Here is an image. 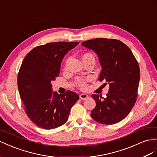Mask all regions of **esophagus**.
I'll return each mask as SVG.
<instances>
[{
	"mask_svg": "<svg viewBox=\"0 0 157 157\" xmlns=\"http://www.w3.org/2000/svg\"><path fill=\"white\" fill-rule=\"evenodd\" d=\"M79 98H80V99H82V100H85V99H86L89 98V95H87V94H82L79 95Z\"/></svg>",
	"mask_w": 157,
	"mask_h": 157,
	"instance_id": "obj_1",
	"label": "esophagus"
}]
</instances>
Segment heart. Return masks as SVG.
<instances>
[{
	"mask_svg": "<svg viewBox=\"0 0 157 157\" xmlns=\"http://www.w3.org/2000/svg\"><path fill=\"white\" fill-rule=\"evenodd\" d=\"M82 60L83 62L86 61V60H89V59H91L95 61V58L94 56L92 54L91 52H86V53L83 54L82 55ZM87 80L86 78H80L78 77L75 79V83L77 84V86H78L79 88H80L81 90H86L87 86Z\"/></svg>",
	"mask_w": 157,
	"mask_h": 157,
	"instance_id": "heart-1",
	"label": "heart"
}]
</instances>
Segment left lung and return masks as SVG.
<instances>
[{"label": "left lung", "instance_id": "obj_1", "mask_svg": "<svg viewBox=\"0 0 157 157\" xmlns=\"http://www.w3.org/2000/svg\"><path fill=\"white\" fill-rule=\"evenodd\" d=\"M82 45L98 54L102 67L99 80H105L109 85L106 98L91 95L96 106L91 117L102 124L117 123L127 117L136 101L140 79L138 62L130 48L118 40L95 38Z\"/></svg>", "mask_w": 157, "mask_h": 157}]
</instances>
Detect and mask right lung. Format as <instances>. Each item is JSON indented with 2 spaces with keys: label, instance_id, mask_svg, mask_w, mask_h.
I'll use <instances>...</instances> for the list:
<instances>
[{
  "label": "right lung",
  "instance_id": "add662e5",
  "mask_svg": "<svg viewBox=\"0 0 157 157\" xmlns=\"http://www.w3.org/2000/svg\"><path fill=\"white\" fill-rule=\"evenodd\" d=\"M78 42L48 43L33 48L24 59L18 75L20 96L34 124L44 129L62 126L69 117L79 95L71 91L59 95L51 82L58 77L65 55Z\"/></svg>",
  "mask_w": 157,
  "mask_h": 157
}]
</instances>
